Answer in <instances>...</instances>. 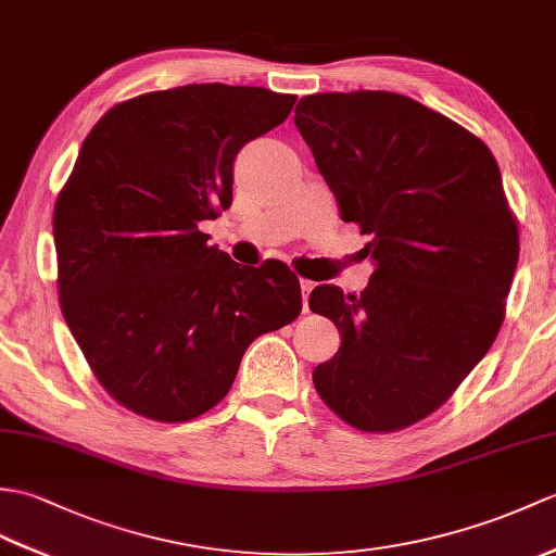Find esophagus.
I'll return each mask as SVG.
<instances>
[{
  "label": "esophagus",
  "instance_id": "esophagus-1",
  "mask_svg": "<svg viewBox=\"0 0 556 556\" xmlns=\"http://www.w3.org/2000/svg\"><path fill=\"white\" fill-rule=\"evenodd\" d=\"M315 289V281H309V279H301V293H303V307H305V313H307V295H309V291Z\"/></svg>",
  "mask_w": 556,
  "mask_h": 556
}]
</instances>
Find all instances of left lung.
Segmentation results:
<instances>
[{
    "mask_svg": "<svg viewBox=\"0 0 556 556\" xmlns=\"http://www.w3.org/2000/svg\"><path fill=\"white\" fill-rule=\"evenodd\" d=\"M341 217L371 241L367 289L325 283L309 309L341 348L313 371L359 431L391 433L441 407L490 351L519 261V227L483 141L395 92L303 97L293 118Z\"/></svg>",
    "mask_w": 556,
    "mask_h": 556,
    "instance_id": "1",
    "label": "left lung"
}]
</instances>
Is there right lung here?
<instances>
[{"label": "right lung", "mask_w": 556, "mask_h": 556, "mask_svg": "<svg viewBox=\"0 0 556 556\" xmlns=\"http://www.w3.org/2000/svg\"><path fill=\"white\" fill-rule=\"evenodd\" d=\"M293 94L185 85L127 99L83 141L54 205L61 313L106 393L153 421L215 407L261 333L301 315L279 261L247 267L199 223L231 205L237 153Z\"/></svg>", "instance_id": "1"}]
</instances>
